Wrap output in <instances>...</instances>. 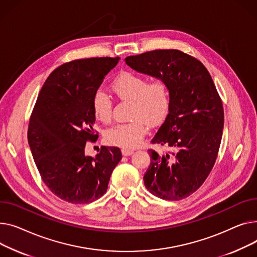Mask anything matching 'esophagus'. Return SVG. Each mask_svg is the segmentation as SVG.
<instances>
[{
	"instance_id": "34e87169",
	"label": "esophagus",
	"mask_w": 257,
	"mask_h": 257,
	"mask_svg": "<svg viewBox=\"0 0 257 257\" xmlns=\"http://www.w3.org/2000/svg\"><path fill=\"white\" fill-rule=\"evenodd\" d=\"M121 153H122V155H123V156H125V157H128V156H131V155H133V154H134V150H132V149H126V148H123V149L121 150Z\"/></svg>"
}]
</instances>
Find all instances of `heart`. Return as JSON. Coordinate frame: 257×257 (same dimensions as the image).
Instances as JSON below:
<instances>
[{"label": "heart", "instance_id": "heart-1", "mask_svg": "<svg viewBox=\"0 0 257 257\" xmlns=\"http://www.w3.org/2000/svg\"><path fill=\"white\" fill-rule=\"evenodd\" d=\"M112 90L120 99L132 100V121L118 124L105 133L110 145L135 148L140 145L146 134V123L155 126L167 116L170 105V88L167 80L158 77L148 81L143 74L132 71L120 72L112 83ZM94 116L102 123L111 122L113 103L102 90L92 98Z\"/></svg>", "mask_w": 257, "mask_h": 257}]
</instances>
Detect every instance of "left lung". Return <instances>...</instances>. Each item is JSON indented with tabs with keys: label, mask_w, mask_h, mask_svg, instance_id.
Wrapping results in <instances>:
<instances>
[{
	"label": "left lung",
	"mask_w": 257,
	"mask_h": 257,
	"mask_svg": "<svg viewBox=\"0 0 257 257\" xmlns=\"http://www.w3.org/2000/svg\"><path fill=\"white\" fill-rule=\"evenodd\" d=\"M125 63L169 84V113L152 143L170 152L159 155L148 150L152 161L143 179L157 197L184 199L204 183L218 156L224 110L216 86L199 60L178 50L128 56Z\"/></svg>",
	"instance_id": "1"
}]
</instances>
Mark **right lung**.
I'll return each instance as SVG.
<instances>
[{
  "label": "right lung",
  "instance_id": "1",
  "mask_svg": "<svg viewBox=\"0 0 257 257\" xmlns=\"http://www.w3.org/2000/svg\"><path fill=\"white\" fill-rule=\"evenodd\" d=\"M119 59L64 63L49 75L38 94L28 142L43 183L64 201L85 204L100 198L122 158L118 147L102 146L95 158L85 155L86 142L98 137L93 130V95Z\"/></svg>",
  "mask_w": 257,
  "mask_h": 257
}]
</instances>
